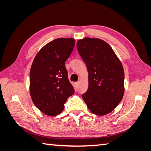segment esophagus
<instances>
[{"label": "esophagus", "mask_w": 151, "mask_h": 151, "mask_svg": "<svg viewBox=\"0 0 151 151\" xmlns=\"http://www.w3.org/2000/svg\"><path fill=\"white\" fill-rule=\"evenodd\" d=\"M79 84H80V82H79V81H78V82H76L75 83V84H76V86H78L79 85Z\"/></svg>", "instance_id": "esophagus-1"}]
</instances>
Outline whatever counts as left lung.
Returning a JSON list of instances; mask_svg holds the SVG:
<instances>
[{"mask_svg":"<svg viewBox=\"0 0 151 151\" xmlns=\"http://www.w3.org/2000/svg\"><path fill=\"white\" fill-rule=\"evenodd\" d=\"M86 64L89 86L82 97L92 113L104 115L113 111L124 95L123 65L113 49L104 41L86 37L76 43Z\"/></svg>","mask_w":151,"mask_h":151,"instance_id":"1","label":"left lung"}]
</instances>
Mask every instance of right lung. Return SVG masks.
Wrapping results in <instances>:
<instances>
[{
    "label": "right lung",
    "mask_w": 151,
    "mask_h": 151,
    "mask_svg": "<svg viewBox=\"0 0 151 151\" xmlns=\"http://www.w3.org/2000/svg\"><path fill=\"white\" fill-rule=\"evenodd\" d=\"M73 38H58L45 45L35 57L30 72V92L34 104L50 116L58 115L75 93L65 62L75 47Z\"/></svg>",
    "instance_id": "1"
}]
</instances>
